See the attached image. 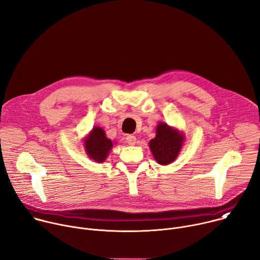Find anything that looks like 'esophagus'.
Returning <instances> with one entry per match:
<instances>
[{
	"label": "esophagus",
	"instance_id": "34e87169",
	"mask_svg": "<svg viewBox=\"0 0 260 260\" xmlns=\"http://www.w3.org/2000/svg\"><path fill=\"white\" fill-rule=\"evenodd\" d=\"M136 141H137V138H136L135 136H133V135L126 136V143H127L128 145H131V146L135 145V144H136Z\"/></svg>",
	"mask_w": 260,
	"mask_h": 260
}]
</instances>
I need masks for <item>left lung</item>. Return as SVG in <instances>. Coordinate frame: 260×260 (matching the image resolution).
Wrapping results in <instances>:
<instances>
[{"label": "left lung", "instance_id": "obj_1", "mask_svg": "<svg viewBox=\"0 0 260 260\" xmlns=\"http://www.w3.org/2000/svg\"><path fill=\"white\" fill-rule=\"evenodd\" d=\"M184 142L185 136L182 132L165 122H159L155 138L149 142V148L157 164L168 166L178 157Z\"/></svg>", "mask_w": 260, "mask_h": 260}]
</instances>
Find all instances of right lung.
Returning <instances> with one entry per match:
<instances>
[{"label": "right lung", "mask_w": 260, "mask_h": 260, "mask_svg": "<svg viewBox=\"0 0 260 260\" xmlns=\"http://www.w3.org/2000/svg\"><path fill=\"white\" fill-rule=\"evenodd\" d=\"M113 144L107 138L105 131L100 126H94L83 140L84 150L88 157L95 162H104L108 157Z\"/></svg>", "instance_id": "obj_1"}]
</instances>
